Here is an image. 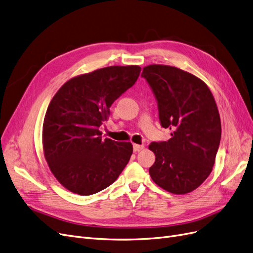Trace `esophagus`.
Here are the masks:
<instances>
[{
    "mask_svg": "<svg viewBox=\"0 0 253 253\" xmlns=\"http://www.w3.org/2000/svg\"><path fill=\"white\" fill-rule=\"evenodd\" d=\"M144 145H138V144H133V151L134 152H138V151H141V150H143L144 149Z\"/></svg>",
    "mask_w": 253,
    "mask_h": 253,
    "instance_id": "34e87169",
    "label": "esophagus"
}]
</instances>
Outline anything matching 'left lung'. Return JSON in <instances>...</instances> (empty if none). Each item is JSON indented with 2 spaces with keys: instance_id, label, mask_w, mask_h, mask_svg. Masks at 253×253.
<instances>
[{
  "instance_id": "8db88e82",
  "label": "left lung",
  "mask_w": 253,
  "mask_h": 253,
  "mask_svg": "<svg viewBox=\"0 0 253 253\" xmlns=\"http://www.w3.org/2000/svg\"><path fill=\"white\" fill-rule=\"evenodd\" d=\"M157 100L160 121L172 130L168 142L151 143L152 180L177 195L193 192L208 178L221 139L219 110L209 86L193 74L164 64L143 69Z\"/></svg>"
}]
</instances>
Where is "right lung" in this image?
<instances>
[{
    "instance_id": "obj_1",
    "label": "right lung",
    "mask_w": 253,
    "mask_h": 253,
    "mask_svg": "<svg viewBox=\"0 0 253 253\" xmlns=\"http://www.w3.org/2000/svg\"><path fill=\"white\" fill-rule=\"evenodd\" d=\"M139 73L138 65H112L82 74L51 100L42 125L43 154L55 178L72 193L88 196L106 189L128 164L132 144L103 139L99 127Z\"/></svg>"
}]
</instances>
